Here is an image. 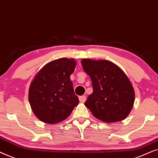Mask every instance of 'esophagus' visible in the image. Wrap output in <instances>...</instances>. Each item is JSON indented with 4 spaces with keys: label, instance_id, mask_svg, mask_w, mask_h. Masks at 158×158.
<instances>
[{
    "label": "esophagus",
    "instance_id": "34e87169",
    "mask_svg": "<svg viewBox=\"0 0 158 158\" xmlns=\"http://www.w3.org/2000/svg\"><path fill=\"white\" fill-rule=\"evenodd\" d=\"M79 101H80L81 102H85V100H86V96L85 95L80 96L79 98Z\"/></svg>",
    "mask_w": 158,
    "mask_h": 158
}]
</instances>
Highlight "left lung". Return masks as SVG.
I'll return each mask as SVG.
<instances>
[{"instance_id":"left-lung-1","label":"left lung","mask_w":158,"mask_h":158,"mask_svg":"<svg viewBox=\"0 0 158 158\" xmlns=\"http://www.w3.org/2000/svg\"><path fill=\"white\" fill-rule=\"evenodd\" d=\"M81 64L93 87L85 103L86 107L102 121L113 123L125 119L133 108L135 96L125 73L106 60L82 59Z\"/></svg>"}]
</instances>
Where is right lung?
I'll use <instances>...</instances> for the list:
<instances>
[{
	"label": "right lung",
	"instance_id": "add662e5",
	"mask_svg": "<svg viewBox=\"0 0 158 158\" xmlns=\"http://www.w3.org/2000/svg\"><path fill=\"white\" fill-rule=\"evenodd\" d=\"M74 59L60 58L48 63L35 76L29 89V101L35 115L46 123L64 121L79 104L70 76Z\"/></svg>",
	"mask_w": 158,
	"mask_h": 158
}]
</instances>
